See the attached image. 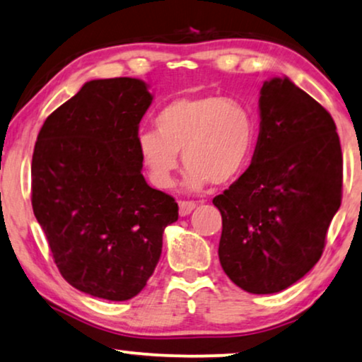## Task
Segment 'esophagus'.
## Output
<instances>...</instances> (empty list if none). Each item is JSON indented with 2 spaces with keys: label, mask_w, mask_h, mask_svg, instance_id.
<instances>
[{
  "label": "esophagus",
  "mask_w": 362,
  "mask_h": 362,
  "mask_svg": "<svg viewBox=\"0 0 362 362\" xmlns=\"http://www.w3.org/2000/svg\"><path fill=\"white\" fill-rule=\"evenodd\" d=\"M195 206H197L195 202H190V200H180V202H178V211H180L182 216L190 215L192 211L195 210Z\"/></svg>",
  "instance_id": "esophagus-1"
}]
</instances>
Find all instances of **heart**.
<instances>
[{
  "label": "heart",
  "mask_w": 362,
  "mask_h": 362,
  "mask_svg": "<svg viewBox=\"0 0 362 362\" xmlns=\"http://www.w3.org/2000/svg\"><path fill=\"white\" fill-rule=\"evenodd\" d=\"M156 131L137 136V151L153 185L168 189L178 168L187 167L185 185L200 190L210 182L237 178L252 157L257 122L247 105L223 95H187L158 110Z\"/></svg>",
  "instance_id": "b5f03b06"
}]
</instances>
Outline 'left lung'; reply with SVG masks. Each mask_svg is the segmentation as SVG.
<instances>
[{
    "instance_id": "obj_1",
    "label": "left lung",
    "mask_w": 362,
    "mask_h": 362,
    "mask_svg": "<svg viewBox=\"0 0 362 362\" xmlns=\"http://www.w3.org/2000/svg\"><path fill=\"white\" fill-rule=\"evenodd\" d=\"M341 190L343 153L331 114L288 77L264 81L252 163L214 199L226 276L253 295L300 281L321 258Z\"/></svg>"
}]
</instances>
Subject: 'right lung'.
I'll list each match as a JSON object with an SVG mask.
<instances>
[{"label":"right lung","instance_id":"obj_1","mask_svg":"<svg viewBox=\"0 0 362 362\" xmlns=\"http://www.w3.org/2000/svg\"><path fill=\"white\" fill-rule=\"evenodd\" d=\"M134 77L94 79L42 124L31 204L62 278L109 301L139 295L178 218L173 197L147 185L139 124L152 104Z\"/></svg>","mask_w":362,"mask_h":362}]
</instances>
